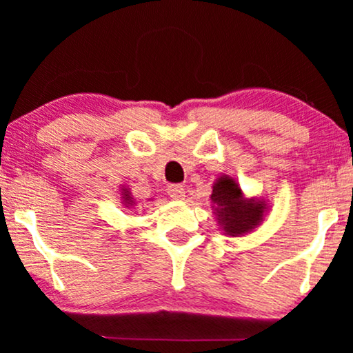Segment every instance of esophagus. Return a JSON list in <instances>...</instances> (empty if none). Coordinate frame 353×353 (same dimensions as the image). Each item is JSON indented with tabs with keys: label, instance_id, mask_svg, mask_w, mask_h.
Listing matches in <instances>:
<instances>
[{
	"label": "esophagus",
	"instance_id": "1",
	"mask_svg": "<svg viewBox=\"0 0 353 353\" xmlns=\"http://www.w3.org/2000/svg\"><path fill=\"white\" fill-rule=\"evenodd\" d=\"M167 192L168 196L172 197V199H183L185 197V188H183L181 185H168L167 186Z\"/></svg>",
	"mask_w": 353,
	"mask_h": 353
}]
</instances>
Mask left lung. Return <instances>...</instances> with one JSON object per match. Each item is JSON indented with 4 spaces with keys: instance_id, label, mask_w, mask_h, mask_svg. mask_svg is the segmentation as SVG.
I'll list each match as a JSON object with an SVG mask.
<instances>
[{
    "instance_id": "obj_1",
    "label": "left lung",
    "mask_w": 353,
    "mask_h": 353,
    "mask_svg": "<svg viewBox=\"0 0 353 353\" xmlns=\"http://www.w3.org/2000/svg\"><path fill=\"white\" fill-rule=\"evenodd\" d=\"M216 205L219 223L230 236L244 234L255 228L262 220L265 204L262 201H245L238 183L228 175L220 176L212 191Z\"/></svg>"
}]
</instances>
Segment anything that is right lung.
<instances>
[{"mask_svg": "<svg viewBox=\"0 0 353 353\" xmlns=\"http://www.w3.org/2000/svg\"><path fill=\"white\" fill-rule=\"evenodd\" d=\"M127 197H125V201H128V194H125Z\"/></svg>", "mask_w": 353, "mask_h": 353, "instance_id": "1", "label": "right lung"}]
</instances>
